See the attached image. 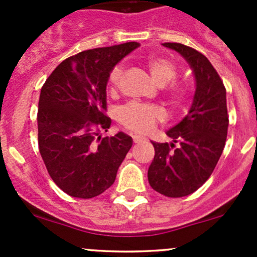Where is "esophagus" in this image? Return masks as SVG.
Segmentation results:
<instances>
[{
	"instance_id": "34e87169",
	"label": "esophagus",
	"mask_w": 257,
	"mask_h": 257,
	"mask_svg": "<svg viewBox=\"0 0 257 257\" xmlns=\"http://www.w3.org/2000/svg\"><path fill=\"white\" fill-rule=\"evenodd\" d=\"M145 138H143V137H139V136H133V142L134 143H142V142H144Z\"/></svg>"
}]
</instances>
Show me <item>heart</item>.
<instances>
[{
  "label": "heart",
  "instance_id": "b5f03b06",
  "mask_svg": "<svg viewBox=\"0 0 257 257\" xmlns=\"http://www.w3.org/2000/svg\"><path fill=\"white\" fill-rule=\"evenodd\" d=\"M145 67L149 71L152 78L159 85H165L178 76V66L174 61L165 56L153 54L145 59ZM124 76L121 66H115L108 77V85L110 92H115ZM164 94L172 107L183 109L186 107L190 97V88L184 82H172L164 89ZM118 121L128 131L139 134H148L154 131L158 123L165 119V113L158 105L144 104L132 102L119 108L116 114Z\"/></svg>",
  "mask_w": 257,
  "mask_h": 257
}]
</instances>
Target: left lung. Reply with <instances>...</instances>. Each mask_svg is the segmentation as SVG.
Wrapping results in <instances>:
<instances>
[{
	"mask_svg": "<svg viewBox=\"0 0 257 257\" xmlns=\"http://www.w3.org/2000/svg\"><path fill=\"white\" fill-rule=\"evenodd\" d=\"M179 52L193 68L196 90L188 115L167 132L173 143H154L148 180L155 191L181 198L198 190L214 172L229 126L226 89L203 53L181 43H163Z\"/></svg>",
	"mask_w": 257,
	"mask_h": 257,
	"instance_id": "left-lung-1",
	"label": "left lung"
}]
</instances>
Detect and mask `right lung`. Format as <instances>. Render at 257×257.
Wrapping results in <instances>:
<instances>
[{
	"mask_svg": "<svg viewBox=\"0 0 257 257\" xmlns=\"http://www.w3.org/2000/svg\"><path fill=\"white\" fill-rule=\"evenodd\" d=\"M137 42L83 51L56 67L41 89L38 147L52 180L68 195L90 199L113 185L132 137L109 129L107 82L113 67Z\"/></svg>",
	"mask_w": 257,
	"mask_h": 257,
	"instance_id": "right-lung-1",
	"label": "right lung"
}]
</instances>
